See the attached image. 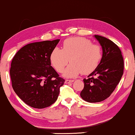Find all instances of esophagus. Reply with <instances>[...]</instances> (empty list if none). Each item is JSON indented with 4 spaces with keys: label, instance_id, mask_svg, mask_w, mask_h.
<instances>
[{
    "label": "esophagus",
    "instance_id": "esophagus-1",
    "mask_svg": "<svg viewBox=\"0 0 135 135\" xmlns=\"http://www.w3.org/2000/svg\"><path fill=\"white\" fill-rule=\"evenodd\" d=\"M74 80H70V79H66L65 80V83L68 84V83H72L74 82Z\"/></svg>",
    "mask_w": 135,
    "mask_h": 135
}]
</instances>
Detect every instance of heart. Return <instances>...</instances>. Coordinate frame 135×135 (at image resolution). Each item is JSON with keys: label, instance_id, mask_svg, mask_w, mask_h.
I'll return each instance as SVG.
<instances>
[{"label": "heart", "instance_id": "heart-1", "mask_svg": "<svg viewBox=\"0 0 135 135\" xmlns=\"http://www.w3.org/2000/svg\"><path fill=\"white\" fill-rule=\"evenodd\" d=\"M103 57L100 45L93 44L88 38L71 37L63 42L62 49L55 47L50 55L52 66L61 73L69 60L71 63L63 73L65 77H75L79 74H89L98 67Z\"/></svg>", "mask_w": 135, "mask_h": 135}]
</instances>
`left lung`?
<instances>
[{
	"label": "left lung",
	"mask_w": 135,
	"mask_h": 135,
	"mask_svg": "<svg viewBox=\"0 0 135 135\" xmlns=\"http://www.w3.org/2000/svg\"><path fill=\"white\" fill-rule=\"evenodd\" d=\"M103 49V57L94 70L84 79V87L80 97L89 103L107 98L115 90L124 72V60L120 49L110 40L95 35Z\"/></svg>",
	"instance_id": "obj_1"
}]
</instances>
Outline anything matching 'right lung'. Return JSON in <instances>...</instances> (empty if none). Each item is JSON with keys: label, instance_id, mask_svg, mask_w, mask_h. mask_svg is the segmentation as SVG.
Instances as JSON below:
<instances>
[{"label": "right lung", "instance_id": "1", "mask_svg": "<svg viewBox=\"0 0 135 135\" xmlns=\"http://www.w3.org/2000/svg\"><path fill=\"white\" fill-rule=\"evenodd\" d=\"M60 41H45L25 45L11 61L12 87L26 104L44 108L53 104L65 79L51 66L50 55Z\"/></svg>", "mask_w": 135, "mask_h": 135}]
</instances>
